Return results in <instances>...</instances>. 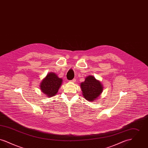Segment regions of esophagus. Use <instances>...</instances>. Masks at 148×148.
<instances>
[{
    "label": "esophagus",
    "mask_w": 148,
    "mask_h": 148,
    "mask_svg": "<svg viewBox=\"0 0 148 148\" xmlns=\"http://www.w3.org/2000/svg\"><path fill=\"white\" fill-rule=\"evenodd\" d=\"M75 81H76V79H73V80H71V82H73V83H75Z\"/></svg>",
    "instance_id": "1"
}]
</instances>
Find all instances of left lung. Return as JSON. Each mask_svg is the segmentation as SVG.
Segmentation results:
<instances>
[{
	"mask_svg": "<svg viewBox=\"0 0 148 148\" xmlns=\"http://www.w3.org/2000/svg\"><path fill=\"white\" fill-rule=\"evenodd\" d=\"M80 87L84 97L90 101L96 100L103 90V87L100 82L92 75L86 77L84 82L81 83Z\"/></svg>",
	"mask_w": 148,
	"mask_h": 148,
	"instance_id": "obj_1",
	"label": "left lung"
}]
</instances>
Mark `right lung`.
Masks as SVG:
<instances>
[{
    "label": "right lung",
    "instance_id": "add662e5",
    "mask_svg": "<svg viewBox=\"0 0 148 148\" xmlns=\"http://www.w3.org/2000/svg\"><path fill=\"white\" fill-rule=\"evenodd\" d=\"M62 82V79L58 77L56 74L49 73L40 84V90L48 97H53L58 92Z\"/></svg>",
    "mask_w": 148,
    "mask_h": 148
}]
</instances>
